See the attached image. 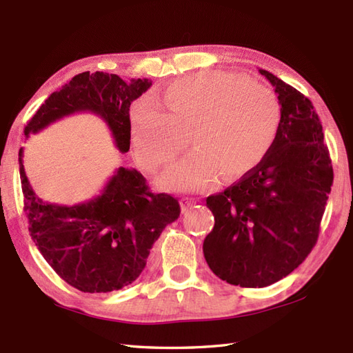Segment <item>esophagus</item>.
<instances>
[{
    "label": "esophagus",
    "mask_w": 353,
    "mask_h": 353,
    "mask_svg": "<svg viewBox=\"0 0 353 353\" xmlns=\"http://www.w3.org/2000/svg\"><path fill=\"white\" fill-rule=\"evenodd\" d=\"M197 203V200L196 199H191V197H183L182 200H181V208H182V211L185 212V211H188L190 208H192L194 205Z\"/></svg>",
    "instance_id": "obj_1"
}]
</instances>
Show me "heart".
<instances>
[{"label":"heart","mask_w":353,"mask_h":353,"mask_svg":"<svg viewBox=\"0 0 353 353\" xmlns=\"http://www.w3.org/2000/svg\"><path fill=\"white\" fill-rule=\"evenodd\" d=\"M163 110L141 100L130 112V132L141 163L148 170L174 159L190 144L197 148L165 170L161 185L199 190L249 172L273 148L282 123L274 94L239 74L208 71L172 81Z\"/></svg>","instance_id":"1"}]
</instances>
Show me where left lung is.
<instances>
[{
  "label": "left lung",
  "mask_w": 353,
  "mask_h": 353,
  "mask_svg": "<svg viewBox=\"0 0 353 353\" xmlns=\"http://www.w3.org/2000/svg\"><path fill=\"white\" fill-rule=\"evenodd\" d=\"M282 123L265 159L206 199L214 229L203 241L209 268L232 285L262 288L311 253L334 181L323 127L310 99L265 70Z\"/></svg>",
  "instance_id": "1"
}]
</instances>
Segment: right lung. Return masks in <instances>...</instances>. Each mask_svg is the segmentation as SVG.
Masks as SVG:
<instances>
[{"instance_id":"obj_1","label":"right lung","mask_w":353,"mask_h":353,"mask_svg":"<svg viewBox=\"0 0 353 353\" xmlns=\"http://www.w3.org/2000/svg\"><path fill=\"white\" fill-rule=\"evenodd\" d=\"M152 80L124 81L117 74L81 72L52 92L27 123L24 134L80 112L100 117L119 153L130 148V104L148 91ZM24 148L19 176L28 232L51 268L83 292L121 290L139 277L156 239L179 219L181 206L168 194L150 192L145 177L119 167L99 196L65 206L36 196L26 174Z\"/></svg>"}]
</instances>
